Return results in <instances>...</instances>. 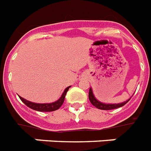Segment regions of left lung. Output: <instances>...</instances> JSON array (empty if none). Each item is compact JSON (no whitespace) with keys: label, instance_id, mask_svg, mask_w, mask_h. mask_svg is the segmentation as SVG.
Here are the masks:
<instances>
[{"label":"left lung","instance_id":"obj_1","mask_svg":"<svg viewBox=\"0 0 151 151\" xmlns=\"http://www.w3.org/2000/svg\"><path fill=\"white\" fill-rule=\"evenodd\" d=\"M89 100H90V103L92 104L93 105L96 107V108L101 110H112V109H115V108H121L122 106H124L125 104L127 103L128 101H129L130 99H129L128 101H125L123 103L121 104H104L101 103L100 101H98L95 98V96H93V93L92 89L90 88V90H89Z\"/></svg>","mask_w":151,"mask_h":151}]
</instances>
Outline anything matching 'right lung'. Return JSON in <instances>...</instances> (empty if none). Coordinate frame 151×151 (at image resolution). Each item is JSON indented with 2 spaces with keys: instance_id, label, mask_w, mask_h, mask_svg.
<instances>
[{
  "instance_id": "1",
  "label": "right lung",
  "mask_w": 151,
  "mask_h": 151,
  "mask_svg": "<svg viewBox=\"0 0 151 151\" xmlns=\"http://www.w3.org/2000/svg\"><path fill=\"white\" fill-rule=\"evenodd\" d=\"M71 87V86H68L65 90L64 93H62L61 96L60 97L59 100H58L57 101L54 102V103L50 104H37V103H32V102H30V101H27L26 99L22 98V96H19V98L22 102H23L25 104H26L27 107L30 108L31 109H33L35 111H44V112H48V111H56V110L58 109L60 107H61L64 103V101H65V95L68 92V89Z\"/></svg>"
}]
</instances>
